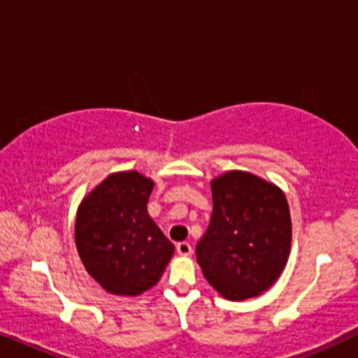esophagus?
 I'll return each mask as SVG.
<instances>
[{
  "mask_svg": "<svg viewBox=\"0 0 358 358\" xmlns=\"http://www.w3.org/2000/svg\"><path fill=\"white\" fill-rule=\"evenodd\" d=\"M176 249H178V254L179 256H190L192 254V246H190L189 243H179L178 246H176Z\"/></svg>",
  "mask_w": 358,
  "mask_h": 358,
  "instance_id": "34e87169",
  "label": "esophagus"
}]
</instances>
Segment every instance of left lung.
Masks as SVG:
<instances>
[{
    "label": "left lung",
    "mask_w": 358,
    "mask_h": 358,
    "mask_svg": "<svg viewBox=\"0 0 358 358\" xmlns=\"http://www.w3.org/2000/svg\"><path fill=\"white\" fill-rule=\"evenodd\" d=\"M213 212L195 248L203 277L231 301L259 296L287 266L292 218L285 194L248 171L212 179Z\"/></svg>",
    "instance_id": "left-lung-1"
}]
</instances>
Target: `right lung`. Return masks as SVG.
I'll use <instances>...</instances> for the list:
<instances>
[{"instance_id": "add662e5", "label": "right lung", "mask_w": 358, "mask_h": 358, "mask_svg": "<svg viewBox=\"0 0 358 358\" xmlns=\"http://www.w3.org/2000/svg\"><path fill=\"white\" fill-rule=\"evenodd\" d=\"M153 179L112 173L81 200L75 241L86 272L117 296H138L159 282L174 244L148 215Z\"/></svg>"}]
</instances>
